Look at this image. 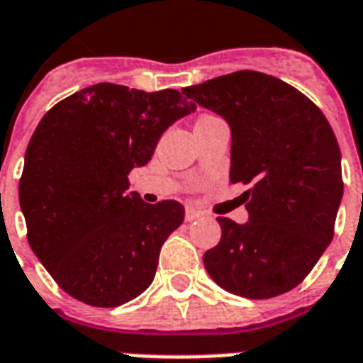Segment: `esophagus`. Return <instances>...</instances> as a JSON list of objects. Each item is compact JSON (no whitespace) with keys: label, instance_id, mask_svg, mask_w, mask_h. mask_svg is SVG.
<instances>
[{"label":"esophagus","instance_id":"esophagus-1","mask_svg":"<svg viewBox=\"0 0 363 363\" xmlns=\"http://www.w3.org/2000/svg\"><path fill=\"white\" fill-rule=\"evenodd\" d=\"M199 218H202V212H199V210H195V208L191 206L185 208V221H195L199 220Z\"/></svg>","mask_w":363,"mask_h":363}]
</instances>
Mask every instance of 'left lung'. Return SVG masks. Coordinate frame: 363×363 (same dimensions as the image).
Returning a JSON list of instances; mask_svg holds the SVG:
<instances>
[{"label":"left lung","instance_id":"1","mask_svg":"<svg viewBox=\"0 0 363 363\" xmlns=\"http://www.w3.org/2000/svg\"><path fill=\"white\" fill-rule=\"evenodd\" d=\"M231 128V178L248 221L218 218L221 240L202 255L208 274L235 296L269 299L294 289L333 238L342 199L341 151L324 113L272 75L242 69L185 86Z\"/></svg>","mask_w":363,"mask_h":363}]
</instances>
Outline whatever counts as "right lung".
<instances>
[{
    "mask_svg": "<svg viewBox=\"0 0 363 363\" xmlns=\"http://www.w3.org/2000/svg\"><path fill=\"white\" fill-rule=\"evenodd\" d=\"M195 109L174 89L98 83L39 121L18 199L30 248L66 294L119 307L150 288L161 246L185 210L128 193V174L145 167L162 132Z\"/></svg>",
    "mask_w": 363,
    "mask_h": 363,
    "instance_id": "obj_1",
    "label": "right lung"
}]
</instances>
